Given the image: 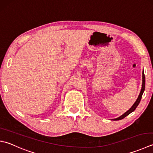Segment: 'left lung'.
I'll use <instances>...</instances> for the list:
<instances>
[{
  "mask_svg": "<svg viewBox=\"0 0 153 153\" xmlns=\"http://www.w3.org/2000/svg\"><path fill=\"white\" fill-rule=\"evenodd\" d=\"M145 74H144V72H143V84H142V88H141V91H140V94L139 95L138 98H137V101H135V103H134L133 104V105L131 107V108L127 111L126 113H125L123 115H122L121 117H119L117 118V119H113V120L114 121H118V120H121V119H124L125 117L127 116L128 115H129L131 113H132L133 111H134V110H135V109L137 108V107L138 106V105L139 104L140 101V100H141L142 98V95H143V92H144L145 91Z\"/></svg>",
  "mask_w": 153,
  "mask_h": 153,
  "instance_id": "8db88e82",
  "label": "left lung"
}]
</instances>
